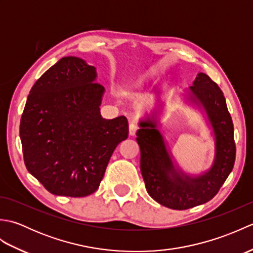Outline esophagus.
<instances>
[{
  "mask_svg": "<svg viewBox=\"0 0 253 253\" xmlns=\"http://www.w3.org/2000/svg\"><path fill=\"white\" fill-rule=\"evenodd\" d=\"M137 130H138V126L136 125V124L131 123L130 125H129V135H130V136H135Z\"/></svg>",
  "mask_w": 253,
  "mask_h": 253,
  "instance_id": "34e87169",
  "label": "esophagus"
}]
</instances>
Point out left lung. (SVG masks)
<instances>
[{"mask_svg": "<svg viewBox=\"0 0 253 253\" xmlns=\"http://www.w3.org/2000/svg\"><path fill=\"white\" fill-rule=\"evenodd\" d=\"M187 99L202 107L215 139L213 164L206 173L190 176L174 164L158 129L155 114L140 121V129L136 133L147 191L155 201L173 210H187L211 200L233 170L236 158L233 121L218 85L208 75L199 73Z\"/></svg>", "mask_w": 253, "mask_h": 253, "instance_id": "obj_1", "label": "left lung"}]
</instances>
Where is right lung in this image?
<instances>
[{"label": "right lung", "mask_w": 253, "mask_h": 253, "mask_svg": "<svg viewBox=\"0 0 253 253\" xmlns=\"http://www.w3.org/2000/svg\"><path fill=\"white\" fill-rule=\"evenodd\" d=\"M75 56L61 58L32 85L19 135L29 173L56 196L85 197L100 186L118 143L128 137L125 116L105 120L104 87Z\"/></svg>", "instance_id": "1"}]
</instances>
